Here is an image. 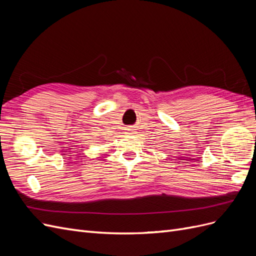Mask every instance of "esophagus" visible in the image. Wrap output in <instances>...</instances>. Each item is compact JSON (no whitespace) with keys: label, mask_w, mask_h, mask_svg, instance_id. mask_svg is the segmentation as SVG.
<instances>
[{"label":"esophagus","mask_w":256,"mask_h":256,"mask_svg":"<svg viewBox=\"0 0 256 256\" xmlns=\"http://www.w3.org/2000/svg\"><path fill=\"white\" fill-rule=\"evenodd\" d=\"M127 134H134V128H129V129H127Z\"/></svg>","instance_id":"1"}]
</instances>
